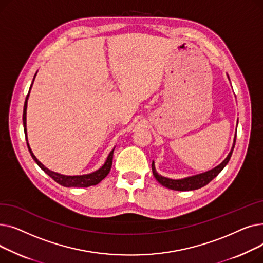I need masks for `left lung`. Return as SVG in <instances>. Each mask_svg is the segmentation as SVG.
<instances>
[{
  "instance_id": "8db88e82",
  "label": "left lung",
  "mask_w": 263,
  "mask_h": 263,
  "mask_svg": "<svg viewBox=\"0 0 263 263\" xmlns=\"http://www.w3.org/2000/svg\"><path fill=\"white\" fill-rule=\"evenodd\" d=\"M236 139H237V133H236V136H234L233 145H232V148L230 150V153L228 154L227 158L219 165H217L216 167H214L213 170H210V171L205 172V173L198 174V175L192 176V177H186V178H183V179H177V180H175V179H170V178H166V177H163V176L159 175L156 171V167H155V162L153 161V164H151L153 174H154L155 178L157 179L160 184H162L163 186L167 187V189H171V190H175V191H193V190L200 189V187L208 184L211 180H213V179L220 172H222L223 168L226 166L227 163L230 160L231 155H232L234 145H236Z\"/></svg>"
}]
</instances>
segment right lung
<instances>
[{
    "instance_id": "right-lung-1",
    "label": "right lung",
    "mask_w": 263,
    "mask_h": 263,
    "mask_svg": "<svg viewBox=\"0 0 263 263\" xmlns=\"http://www.w3.org/2000/svg\"><path fill=\"white\" fill-rule=\"evenodd\" d=\"M36 74H37V72L35 73L34 79H35ZM34 79H33V82H34ZM33 82H32V84H31L29 93H27V96H26V99H25V102H24V107H23V117H22V119H23V127H24V133H25L26 141H27V135H26V107H27V99H29V96H30V91H31V88H32V85H33ZM26 144H27V148H29V150H30V154H31L33 160L37 163L38 166L41 170H43L47 175H49L55 182H58L59 184H61L63 186H66V187H88L90 185L98 184L100 181H102L103 179L108 175V173L110 171V167H112L113 153H114V149H115L114 148L112 151H110L109 155L107 156V159H106L105 163L102 165V166L99 170H97L96 172L90 173V174H86V175L66 176V175H62V174H59V173L52 172L49 168H47L45 165H43V163H40L37 160V158L34 156V154L32 153V149L30 148L29 142H27Z\"/></svg>"
}]
</instances>
